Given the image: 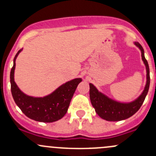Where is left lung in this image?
<instances>
[{"instance_id": "left-lung-1", "label": "left lung", "mask_w": 156, "mask_h": 156, "mask_svg": "<svg viewBox=\"0 0 156 156\" xmlns=\"http://www.w3.org/2000/svg\"><path fill=\"white\" fill-rule=\"evenodd\" d=\"M134 44L140 48L141 56L146 69V84L144 91L137 99L130 103H120L104 95L96 88L92 84H90V99L93 107L95 108L97 114L103 119L108 122H118L125 120L134 115L144 103L148 94L150 84L149 68L147 60L144 56V50L138 42Z\"/></svg>"}]
</instances>
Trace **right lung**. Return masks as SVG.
<instances>
[{
    "mask_svg": "<svg viewBox=\"0 0 156 156\" xmlns=\"http://www.w3.org/2000/svg\"><path fill=\"white\" fill-rule=\"evenodd\" d=\"M23 49L19 50L13 59L10 71L11 93L16 104L29 119L41 122H53L62 119L68 111L71 100L81 78H75L62 84L52 94L44 97H33L25 94L14 81L16 59Z\"/></svg>",
    "mask_w": 156,
    "mask_h": 156,
    "instance_id": "1",
    "label": "right lung"
}]
</instances>
